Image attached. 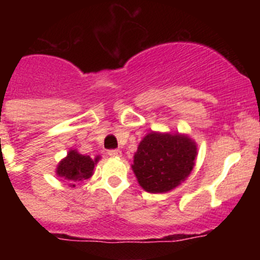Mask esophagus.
I'll list each match as a JSON object with an SVG mask.
<instances>
[{"label": "esophagus", "mask_w": 260, "mask_h": 260, "mask_svg": "<svg viewBox=\"0 0 260 260\" xmlns=\"http://www.w3.org/2000/svg\"><path fill=\"white\" fill-rule=\"evenodd\" d=\"M108 154L111 157H119L120 154H122V152H120L119 149H109Z\"/></svg>", "instance_id": "obj_1"}]
</instances>
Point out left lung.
I'll list each match as a JSON object with an SVG mask.
<instances>
[{
    "label": "left lung",
    "instance_id": "8db88e82",
    "mask_svg": "<svg viewBox=\"0 0 260 260\" xmlns=\"http://www.w3.org/2000/svg\"><path fill=\"white\" fill-rule=\"evenodd\" d=\"M196 146L186 136L149 133L135 153L132 169L148 192H167L192 171Z\"/></svg>",
    "mask_w": 260,
    "mask_h": 260
}]
</instances>
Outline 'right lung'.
I'll return each mask as SVG.
<instances>
[{
    "label": "right lung",
    "instance_id": "right-lung-1",
    "mask_svg": "<svg viewBox=\"0 0 260 260\" xmlns=\"http://www.w3.org/2000/svg\"><path fill=\"white\" fill-rule=\"evenodd\" d=\"M96 161L98 158L93 161L89 156H83L77 151H70L57 166L56 174L59 177L67 180L70 186H75L77 182L89 179L93 175Z\"/></svg>",
    "mask_w": 260,
    "mask_h": 260
}]
</instances>
